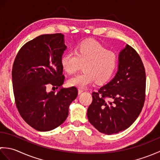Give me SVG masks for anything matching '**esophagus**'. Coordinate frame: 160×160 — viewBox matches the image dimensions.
<instances>
[{
    "label": "esophagus",
    "instance_id": "obj_1",
    "mask_svg": "<svg viewBox=\"0 0 160 160\" xmlns=\"http://www.w3.org/2000/svg\"><path fill=\"white\" fill-rule=\"evenodd\" d=\"M83 91H84V89H78V93L80 94L81 93L83 92Z\"/></svg>",
    "mask_w": 160,
    "mask_h": 160
}]
</instances>
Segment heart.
I'll return each instance as SVG.
<instances>
[{"instance_id": "b5f03b06", "label": "heart", "mask_w": 160, "mask_h": 160, "mask_svg": "<svg viewBox=\"0 0 160 160\" xmlns=\"http://www.w3.org/2000/svg\"><path fill=\"white\" fill-rule=\"evenodd\" d=\"M117 54L94 40H87L79 44L75 53L67 52L61 58V64L67 73L77 72L84 64V71L71 78V86L84 88L96 80L102 84L111 79L117 69Z\"/></svg>"}]
</instances>
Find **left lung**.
<instances>
[{
	"label": "left lung",
	"instance_id": "8db88e82",
	"mask_svg": "<svg viewBox=\"0 0 160 160\" xmlns=\"http://www.w3.org/2000/svg\"><path fill=\"white\" fill-rule=\"evenodd\" d=\"M146 72L138 52L127 45L119 55L118 71L106 85L92 93L87 110L90 123L111 135L128 128L136 120L146 96Z\"/></svg>",
	"mask_w": 160,
	"mask_h": 160
}]
</instances>
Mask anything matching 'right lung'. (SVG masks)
I'll return each mask as SVG.
<instances>
[{
	"label": "right lung",
	"instance_id": "1",
	"mask_svg": "<svg viewBox=\"0 0 160 160\" xmlns=\"http://www.w3.org/2000/svg\"><path fill=\"white\" fill-rule=\"evenodd\" d=\"M66 48L62 33L41 35L25 43L13 62L16 107L23 120L37 131H48L62 124L78 96L75 87L62 88L56 94L47 91L48 87L58 89L64 83L61 58Z\"/></svg>",
	"mask_w": 160,
	"mask_h": 160
}]
</instances>
